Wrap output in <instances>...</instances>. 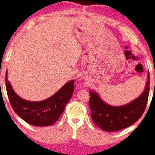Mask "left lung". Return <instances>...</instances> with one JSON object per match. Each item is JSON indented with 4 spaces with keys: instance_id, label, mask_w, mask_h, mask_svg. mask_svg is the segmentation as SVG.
<instances>
[{
    "instance_id": "8db88e82",
    "label": "left lung",
    "mask_w": 155,
    "mask_h": 155,
    "mask_svg": "<svg viewBox=\"0 0 155 155\" xmlns=\"http://www.w3.org/2000/svg\"><path fill=\"white\" fill-rule=\"evenodd\" d=\"M150 91V73L145 90L140 96L127 104L120 107L109 105L94 91H90V105L92 119L95 125L107 132L121 130L140 119L145 111Z\"/></svg>"
}]
</instances>
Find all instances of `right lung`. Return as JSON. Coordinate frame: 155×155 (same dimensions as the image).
I'll use <instances>...</instances> for the list:
<instances>
[{
  "label": "right lung",
  "instance_id": "1",
  "mask_svg": "<svg viewBox=\"0 0 155 155\" xmlns=\"http://www.w3.org/2000/svg\"><path fill=\"white\" fill-rule=\"evenodd\" d=\"M5 86L10 103L15 112L27 124L35 126H51L58 120L65 105L74 92V80L65 83L58 92L45 100L30 101L19 97L8 80L5 73Z\"/></svg>",
  "mask_w": 155,
  "mask_h": 155
}]
</instances>
